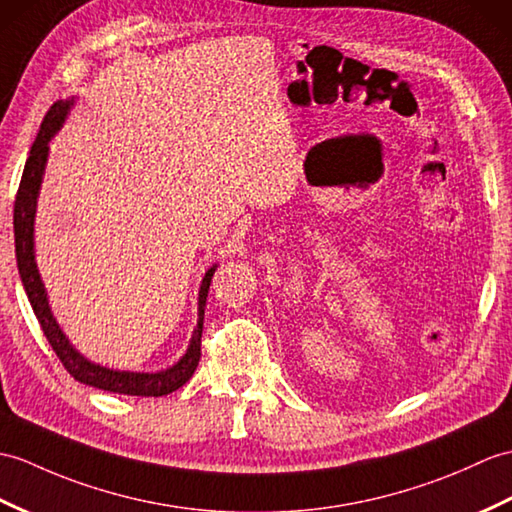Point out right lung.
I'll return each mask as SVG.
<instances>
[{
  "label": "right lung",
  "instance_id": "1",
  "mask_svg": "<svg viewBox=\"0 0 512 512\" xmlns=\"http://www.w3.org/2000/svg\"><path fill=\"white\" fill-rule=\"evenodd\" d=\"M74 100H61L54 102L52 109L47 111L45 120L34 144L30 148L26 168L21 174L19 192L15 198V253H17V268L23 283V290L28 294V301L34 310V316L39 318V325L47 342L52 344L54 353L69 375L78 379V382L109 390L120 392V395H137V397H163L170 392L181 388L189 377L194 375L198 360H200V338H202V320H205V305L209 294V283L216 266L207 270L205 279H202L200 292H198V325L194 329V336L189 340L187 353L183 355L168 371L159 373H130V371H113L100 364H93L87 358L71 347L69 340L54 320L50 305H47V294L43 288V281L39 277L37 261H34V213H37V198L43 181V170L47 161V150H50V139L56 135V130L65 122L67 111L71 109Z\"/></svg>",
  "mask_w": 512,
  "mask_h": 512
}]
</instances>
